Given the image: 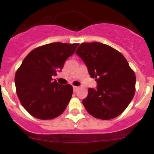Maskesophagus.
Segmentation results:
<instances>
[{"label":"esophagus","mask_w":154,"mask_h":154,"mask_svg":"<svg viewBox=\"0 0 154 154\" xmlns=\"http://www.w3.org/2000/svg\"><path fill=\"white\" fill-rule=\"evenodd\" d=\"M73 88H74V91H77L79 89V87H77V86H73Z\"/></svg>","instance_id":"34e87169"}]
</instances>
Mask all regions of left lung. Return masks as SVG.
<instances>
[{
  "mask_svg": "<svg viewBox=\"0 0 154 154\" xmlns=\"http://www.w3.org/2000/svg\"><path fill=\"white\" fill-rule=\"evenodd\" d=\"M86 65L97 89L89 88L82 104L88 114L100 119L120 115L135 94L136 76L117 50L97 42L82 43L76 51Z\"/></svg>",
  "mask_w": 154,
  "mask_h": 154,
  "instance_id": "obj_1",
  "label": "left lung"
}]
</instances>
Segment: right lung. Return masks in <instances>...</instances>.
<instances>
[{"label": "right lung", "mask_w": 154, "mask_h": 154, "mask_svg": "<svg viewBox=\"0 0 154 154\" xmlns=\"http://www.w3.org/2000/svg\"><path fill=\"white\" fill-rule=\"evenodd\" d=\"M78 45L48 43L33 49L24 58L14 77L16 92L22 106L34 117L54 119L66 108L72 86L58 84L52 77L61 72Z\"/></svg>", "instance_id": "right-lung-1"}]
</instances>
